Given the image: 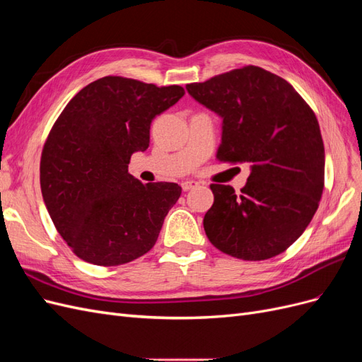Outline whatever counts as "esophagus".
I'll use <instances>...</instances> for the list:
<instances>
[{
	"instance_id": "obj_1",
	"label": "esophagus",
	"mask_w": 362,
	"mask_h": 362,
	"mask_svg": "<svg viewBox=\"0 0 362 362\" xmlns=\"http://www.w3.org/2000/svg\"><path fill=\"white\" fill-rule=\"evenodd\" d=\"M198 185H199L198 182H196V181H190V180L181 182V187H182L184 192H189V190H192V189H194V187H198Z\"/></svg>"
}]
</instances>
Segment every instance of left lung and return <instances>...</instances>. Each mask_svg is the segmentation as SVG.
<instances>
[{
    "label": "left lung",
    "mask_w": 362,
    "mask_h": 362,
    "mask_svg": "<svg viewBox=\"0 0 362 362\" xmlns=\"http://www.w3.org/2000/svg\"><path fill=\"white\" fill-rule=\"evenodd\" d=\"M185 89L223 119L217 160L250 164L240 193L210 185L208 240L246 261L282 254L310 225L325 187V146L311 107L288 81L252 64Z\"/></svg>",
    "instance_id": "obj_1"
}]
</instances>
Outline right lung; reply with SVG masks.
Returning <instances> with one entry per match:
<instances>
[{
	"mask_svg": "<svg viewBox=\"0 0 362 362\" xmlns=\"http://www.w3.org/2000/svg\"><path fill=\"white\" fill-rule=\"evenodd\" d=\"M182 96L181 86L108 75L83 87L52 125L40 189L54 226L78 258L119 266L156 245L181 187L140 182L128 164L148 149L152 119Z\"/></svg>",
	"mask_w": 362,
	"mask_h": 362,
	"instance_id": "add662e5",
	"label": "right lung"
}]
</instances>
